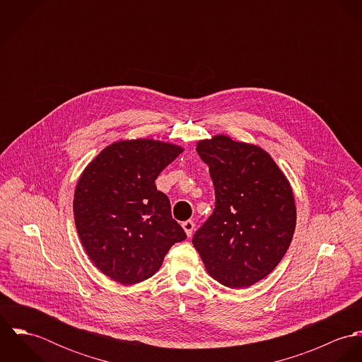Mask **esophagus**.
Instances as JSON below:
<instances>
[{
	"label": "esophagus",
	"mask_w": 362,
	"mask_h": 362,
	"mask_svg": "<svg viewBox=\"0 0 362 362\" xmlns=\"http://www.w3.org/2000/svg\"><path fill=\"white\" fill-rule=\"evenodd\" d=\"M182 228H184L185 234H187L188 237H191V235H192V231H194V228H195V223L191 221V220L184 221V223H182Z\"/></svg>",
	"instance_id": "1"
}]
</instances>
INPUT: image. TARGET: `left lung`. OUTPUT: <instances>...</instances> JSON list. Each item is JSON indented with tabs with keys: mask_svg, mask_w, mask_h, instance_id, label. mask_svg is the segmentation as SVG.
<instances>
[{
	"mask_svg": "<svg viewBox=\"0 0 362 362\" xmlns=\"http://www.w3.org/2000/svg\"><path fill=\"white\" fill-rule=\"evenodd\" d=\"M209 165L216 209L192 244L206 272L230 288H247L286 255L297 223L291 184L258 145L214 135L198 141Z\"/></svg>",
	"mask_w": 362,
	"mask_h": 362,
	"instance_id": "obj_1",
	"label": "left lung"
}]
</instances>
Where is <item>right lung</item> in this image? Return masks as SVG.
Wrapping results in <instances>:
<instances>
[{"instance_id":"right-lung-1","label":"right lung","mask_w":362,"mask_h":362,"mask_svg":"<svg viewBox=\"0 0 362 362\" xmlns=\"http://www.w3.org/2000/svg\"><path fill=\"white\" fill-rule=\"evenodd\" d=\"M182 151L157 139H121L105 146L76 182L79 240L93 264L122 286L152 277L168 250L187 238L155 184Z\"/></svg>"}]
</instances>
